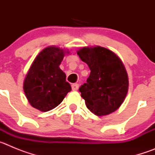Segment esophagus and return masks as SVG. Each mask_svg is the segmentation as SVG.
I'll return each instance as SVG.
<instances>
[{"instance_id": "obj_1", "label": "esophagus", "mask_w": 155, "mask_h": 155, "mask_svg": "<svg viewBox=\"0 0 155 155\" xmlns=\"http://www.w3.org/2000/svg\"><path fill=\"white\" fill-rule=\"evenodd\" d=\"M71 87H72V90H73V91H77V90L78 89L79 84H73L72 85H71Z\"/></svg>"}]
</instances>
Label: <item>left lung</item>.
I'll return each instance as SVG.
<instances>
[{"instance_id": "1", "label": "left lung", "mask_w": 155, "mask_h": 155, "mask_svg": "<svg viewBox=\"0 0 155 155\" xmlns=\"http://www.w3.org/2000/svg\"><path fill=\"white\" fill-rule=\"evenodd\" d=\"M78 55L91 70L87 82L79 87L87 109L99 116L115 112L128 91V75L121 60L101 46L81 48Z\"/></svg>"}]
</instances>
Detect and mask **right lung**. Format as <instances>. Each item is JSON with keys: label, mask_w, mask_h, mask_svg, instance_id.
Listing matches in <instances>:
<instances>
[{"label": "right lung", "mask_w": 155, "mask_h": 155, "mask_svg": "<svg viewBox=\"0 0 155 155\" xmlns=\"http://www.w3.org/2000/svg\"><path fill=\"white\" fill-rule=\"evenodd\" d=\"M64 50L56 46L42 50L31 64L24 81L25 94L32 107L42 112L54 109L62 102L71 87L60 68Z\"/></svg>", "instance_id": "obj_1"}]
</instances>
